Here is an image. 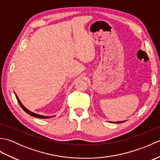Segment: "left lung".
<instances>
[{
    "label": "left lung",
    "instance_id": "obj_1",
    "mask_svg": "<svg viewBox=\"0 0 160 160\" xmlns=\"http://www.w3.org/2000/svg\"><path fill=\"white\" fill-rule=\"evenodd\" d=\"M126 122V120L124 121H120V122H110L111 123H115V124H119V123H123V122Z\"/></svg>",
    "mask_w": 160,
    "mask_h": 160
}]
</instances>
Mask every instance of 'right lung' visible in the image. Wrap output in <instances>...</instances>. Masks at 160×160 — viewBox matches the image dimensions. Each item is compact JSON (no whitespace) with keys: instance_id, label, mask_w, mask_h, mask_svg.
I'll return each instance as SVG.
<instances>
[{"instance_id":"obj_1","label":"right lung","mask_w":160,"mask_h":160,"mask_svg":"<svg viewBox=\"0 0 160 160\" xmlns=\"http://www.w3.org/2000/svg\"><path fill=\"white\" fill-rule=\"evenodd\" d=\"M16 98H17V100H18V103H19V104H20V106L21 107V108H22V109H23L24 111H25L27 113H28L29 115H32V116H33V117H35V118H52V117L53 118V117L55 116V115H53V116H45V115H38V114H37V113H33V112H32V111H29V110L28 109V108H26L25 107L23 106L22 104L21 103V102L20 101V100H19L18 97L16 96Z\"/></svg>"}]
</instances>
